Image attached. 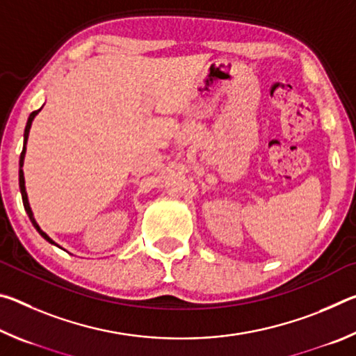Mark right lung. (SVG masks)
Here are the masks:
<instances>
[{
	"mask_svg": "<svg viewBox=\"0 0 356 356\" xmlns=\"http://www.w3.org/2000/svg\"><path fill=\"white\" fill-rule=\"evenodd\" d=\"M42 110V108H40ZM40 110H35V111H33L31 114H29V118H28V122H26V127H25V143H23V150H22V154H20V171H19V184H20V191H22V200H23V206H25V210H26V213H28V216H29V220H31V222L34 225V227L38 229V232L40 234L42 237H44L47 242H50V243H53V245H56L55 242H53V240L47 236V234L42 231V229L39 227V225L38 222H35V220H34V215H33V210H31V207H29V202H28V195H26V188H25V176H23V160H25V154H26V141H28V135H29V129H31V124H33V120H34V118L38 116V113L40 111ZM56 246H59V245H56Z\"/></svg>",
	"mask_w": 356,
	"mask_h": 356,
	"instance_id": "right-lung-1",
	"label": "right lung"
}]
</instances>
